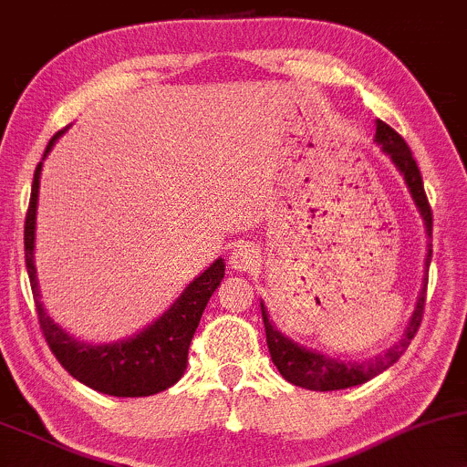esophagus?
I'll use <instances>...</instances> for the list:
<instances>
[{"instance_id":"34e87169","label":"esophagus","mask_w":467,"mask_h":467,"mask_svg":"<svg viewBox=\"0 0 467 467\" xmlns=\"http://www.w3.org/2000/svg\"><path fill=\"white\" fill-rule=\"evenodd\" d=\"M258 263H261L258 250L252 244H248V241H241V244L230 250L228 265L237 269V272H252V269L258 267Z\"/></svg>"}]
</instances>
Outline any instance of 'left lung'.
I'll return each mask as SVG.
<instances>
[{"label": "left lung", "instance_id": "8db88e82", "mask_svg": "<svg viewBox=\"0 0 467 467\" xmlns=\"http://www.w3.org/2000/svg\"><path fill=\"white\" fill-rule=\"evenodd\" d=\"M376 141L383 145V150L391 156V161L396 162V167L400 170L404 176V182H407L409 191H411L415 206H418L420 215L424 219L426 234H429V244H426V276L422 291H420L418 305H415L413 317L409 322L407 330H404L402 339L398 341L394 348L385 352V355H379L369 361L363 363H344L339 358H330L326 355H319V352L306 350V348L294 344V341L287 339L274 328L272 322H269L265 306L261 302L263 311V324H265V335H267V348L269 355H272L274 365L278 368V372L283 374L285 380L294 383L297 387H305V389L313 391H335V389H346V387H355L368 383L369 379H374L376 374L385 372L387 368H391L398 358L404 355L411 339L418 333L420 324H422L424 316V302H426V285H429V265H431V254H432V213L429 198H426L422 173L418 170V162H415L411 150L404 139L398 134L394 128L387 126L385 121H376Z\"/></svg>", "mask_w": 467, "mask_h": 467}]
</instances>
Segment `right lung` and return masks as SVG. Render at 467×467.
Listing matches in <instances>:
<instances>
[{
	"label": "right lung",
	"instance_id": "1",
	"mask_svg": "<svg viewBox=\"0 0 467 467\" xmlns=\"http://www.w3.org/2000/svg\"><path fill=\"white\" fill-rule=\"evenodd\" d=\"M65 130L56 132L49 139L45 154L52 150L56 139ZM38 162L35 180H32L30 206L26 213L24 226V248H26V267L30 276L32 296L36 302V316L41 324L43 337L47 341L49 350L58 358V363L69 372L73 379L91 387L102 394L117 398H141L165 391L167 387L178 383L180 376L187 368V355L191 339L198 328L206 302L211 300L213 291L219 287L223 278V261L217 258L204 274L193 280L184 294L162 313V317L148 326L143 333L134 335L132 339L119 341V344L88 346L71 339L63 328H58L43 305L38 302V285L35 269V223H36V200H38V176H41Z\"/></svg>",
	"mask_w": 467,
	"mask_h": 467
}]
</instances>
